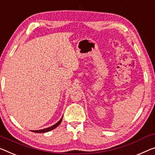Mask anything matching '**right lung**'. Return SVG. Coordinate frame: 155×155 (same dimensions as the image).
<instances>
[{
	"label": "right lung",
	"instance_id": "add662e5",
	"mask_svg": "<svg viewBox=\"0 0 155 155\" xmlns=\"http://www.w3.org/2000/svg\"><path fill=\"white\" fill-rule=\"evenodd\" d=\"M62 120H63V117H61V119L60 120L56 122L55 124L54 125L49 127H47V128H45V129H40V130H31V131H33V132H35V133H46V132H48V131H50L53 130V129H54L55 128H56L60 124H61V122H62Z\"/></svg>",
	"mask_w": 155,
	"mask_h": 155
}]
</instances>
